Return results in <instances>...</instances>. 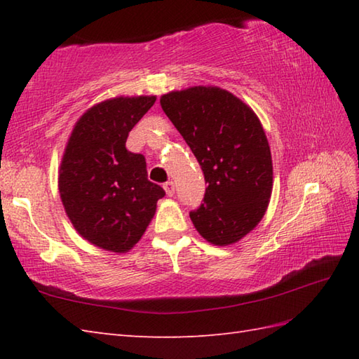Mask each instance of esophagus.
<instances>
[{
    "label": "esophagus",
    "instance_id": "obj_1",
    "mask_svg": "<svg viewBox=\"0 0 359 359\" xmlns=\"http://www.w3.org/2000/svg\"><path fill=\"white\" fill-rule=\"evenodd\" d=\"M163 188H165V191H166L168 196H174V184L171 180H168L166 184H163Z\"/></svg>",
    "mask_w": 359,
    "mask_h": 359
}]
</instances>
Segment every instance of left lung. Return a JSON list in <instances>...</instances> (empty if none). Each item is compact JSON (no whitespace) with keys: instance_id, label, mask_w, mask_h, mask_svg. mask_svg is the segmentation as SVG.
<instances>
[{"instance_id":"8db88e82","label":"left lung","mask_w":359,"mask_h":359,"mask_svg":"<svg viewBox=\"0 0 359 359\" xmlns=\"http://www.w3.org/2000/svg\"><path fill=\"white\" fill-rule=\"evenodd\" d=\"M160 104L208 184L203 203L189 212L196 230L215 245L236 243L261 222L271 197V152L261 121L217 86L172 90Z\"/></svg>"}]
</instances>
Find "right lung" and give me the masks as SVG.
Wrapping results in <instances>:
<instances>
[{
	"instance_id": "1",
	"label": "right lung",
	"mask_w": 359,
	"mask_h": 359,
	"mask_svg": "<svg viewBox=\"0 0 359 359\" xmlns=\"http://www.w3.org/2000/svg\"><path fill=\"white\" fill-rule=\"evenodd\" d=\"M154 102V95H139L94 104L66 144L58 174L65 211L81 238L106 251L131 250L165 196L148 180L144 157L126 149L129 131Z\"/></svg>"
}]
</instances>
